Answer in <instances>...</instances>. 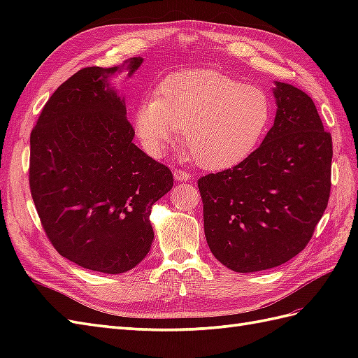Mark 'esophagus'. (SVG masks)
<instances>
[{
  "instance_id": "esophagus-1",
  "label": "esophagus",
  "mask_w": 358,
  "mask_h": 358,
  "mask_svg": "<svg viewBox=\"0 0 358 358\" xmlns=\"http://www.w3.org/2000/svg\"><path fill=\"white\" fill-rule=\"evenodd\" d=\"M173 177H175V180H177V181H187V180H191V173L183 171V169H175L173 171Z\"/></svg>"
}]
</instances>
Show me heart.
I'll list each match as a JSON object with an SVG mask.
<instances>
[{"instance_id":"1","label":"heart","mask_w":358,"mask_h":358,"mask_svg":"<svg viewBox=\"0 0 358 358\" xmlns=\"http://www.w3.org/2000/svg\"><path fill=\"white\" fill-rule=\"evenodd\" d=\"M273 104L258 86L214 69L167 75L134 113V127L150 155L164 154L183 129L195 162L206 169L238 164L257 149L272 123Z\"/></svg>"}]
</instances>
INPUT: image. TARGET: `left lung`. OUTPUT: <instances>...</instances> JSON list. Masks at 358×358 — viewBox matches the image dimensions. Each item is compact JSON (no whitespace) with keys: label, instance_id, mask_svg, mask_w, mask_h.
<instances>
[{"label":"left lung","instance_id":"obj_1","mask_svg":"<svg viewBox=\"0 0 358 358\" xmlns=\"http://www.w3.org/2000/svg\"><path fill=\"white\" fill-rule=\"evenodd\" d=\"M260 148L199 180L210 252L235 272L275 268L306 248L331 194L332 138L308 94L275 83Z\"/></svg>","mask_w":358,"mask_h":358}]
</instances>
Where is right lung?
<instances>
[{"label": "right lung", "instance_id": "obj_1", "mask_svg": "<svg viewBox=\"0 0 358 358\" xmlns=\"http://www.w3.org/2000/svg\"><path fill=\"white\" fill-rule=\"evenodd\" d=\"M143 63L126 62L129 77ZM118 67H85L44 104L30 134L29 185L52 246L81 268L121 273L148 255L150 209L172 189L167 166L132 143Z\"/></svg>", "mask_w": 358, "mask_h": 358}]
</instances>
